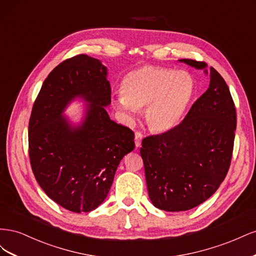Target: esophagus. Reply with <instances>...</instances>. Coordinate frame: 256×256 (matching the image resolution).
Listing matches in <instances>:
<instances>
[{"label": "esophagus", "instance_id": "obj_1", "mask_svg": "<svg viewBox=\"0 0 256 256\" xmlns=\"http://www.w3.org/2000/svg\"><path fill=\"white\" fill-rule=\"evenodd\" d=\"M142 138H143V134L141 132V131H136V134H134V143H136V147L141 146Z\"/></svg>", "mask_w": 256, "mask_h": 256}]
</instances>
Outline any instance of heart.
<instances>
[{
	"instance_id": "b5f03b06",
	"label": "heart",
	"mask_w": 256,
	"mask_h": 256,
	"mask_svg": "<svg viewBox=\"0 0 256 256\" xmlns=\"http://www.w3.org/2000/svg\"><path fill=\"white\" fill-rule=\"evenodd\" d=\"M118 106L128 115L145 108L147 126L157 132L174 128L187 110L194 92L191 76L184 72L143 66L130 72L122 83Z\"/></svg>"
}]
</instances>
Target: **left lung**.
I'll use <instances>...</instances> for the list:
<instances>
[{
	"mask_svg": "<svg viewBox=\"0 0 256 256\" xmlns=\"http://www.w3.org/2000/svg\"><path fill=\"white\" fill-rule=\"evenodd\" d=\"M198 69L204 62L184 58ZM209 86L184 120L164 134L146 136L140 150L152 203L184 212L210 198L226 178L234 150L236 109L228 84L210 67Z\"/></svg>",
	"mask_w": 256,
	"mask_h": 256,
	"instance_id": "obj_1",
	"label": "left lung"
}]
</instances>
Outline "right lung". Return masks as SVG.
Returning <instances> with one entry per match:
<instances>
[{
  "label": "right lung",
  "instance_id": "1",
  "mask_svg": "<svg viewBox=\"0 0 256 256\" xmlns=\"http://www.w3.org/2000/svg\"><path fill=\"white\" fill-rule=\"evenodd\" d=\"M76 96L91 102L84 125L72 128L60 116ZM106 68L84 54L48 74L28 122V156L34 176L51 200L74 212L94 210L106 198L120 161L134 148V134L111 120Z\"/></svg>",
  "mask_w": 256,
  "mask_h": 256
}]
</instances>
